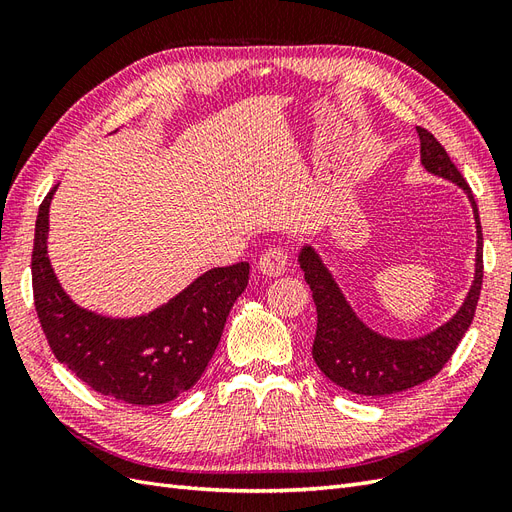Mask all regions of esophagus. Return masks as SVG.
<instances>
[{"mask_svg":"<svg viewBox=\"0 0 512 512\" xmlns=\"http://www.w3.org/2000/svg\"><path fill=\"white\" fill-rule=\"evenodd\" d=\"M258 269L269 277L282 275L288 269V254L284 252V247L273 245L269 250L262 252V256L258 258Z\"/></svg>","mask_w":512,"mask_h":512,"instance_id":"1","label":"esophagus"}]
</instances>
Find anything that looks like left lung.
Wrapping results in <instances>:
<instances>
[{
    "label": "left lung",
    "instance_id": "left-lung-1",
    "mask_svg": "<svg viewBox=\"0 0 512 512\" xmlns=\"http://www.w3.org/2000/svg\"><path fill=\"white\" fill-rule=\"evenodd\" d=\"M421 138V162L433 175L457 183L468 194L476 220V275L474 284L459 312L433 333L418 339H391L367 329L354 316L344 294L339 292L331 273L324 269L312 247H303L299 254L305 282L312 288V299L318 312V327L312 356L320 371L346 391L367 397H380L412 389L416 384L440 374L451 361L459 342L474 320L476 303L483 286V228H480L478 207L470 185L459 168L448 158L438 138L425 128H416Z\"/></svg>",
    "mask_w": 512,
    "mask_h": 512
}]
</instances>
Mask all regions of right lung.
<instances>
[{
	"instance_id": "add662e5",
	"label": "right lung",
	"mask_w": 512,
	"mask_h": 512,
	"mask_svg": "<svg viewBox=\"0 0 512 512\" xmlns=\"http://www.w3.org/2000/svg\"><path fill=\"white\" fill-rule=\"evenodd\" d=\"M44 196L34 235V305L55 359L91 391L132 406L173 401L198 382L220 344L230 307L250 280V265L211 269L156 312L111 320L76 307L46 256L49 205Z\"/></svg>"
}]
</instances>
